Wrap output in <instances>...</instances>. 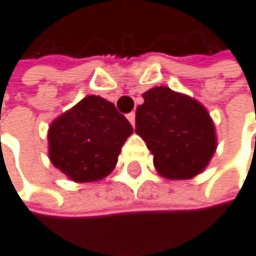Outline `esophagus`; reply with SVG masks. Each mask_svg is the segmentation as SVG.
Wrapping results in <instances>:
<instances>
[{
  "mask_svg": "<svg viewBox=\"0 0 256 256\" xmlns=\"http://www.w3.org/2000/svg\"><path fill=\"white\" fill-rule=\"evenodd\" d=\"M135 116H136V115H135V112H130V114H127V120H129V121L132 122V126L135 124Z\"/></svg>",
  "mask_w": 256,
  "mask_h": 256,
  "instance_id": "34e87169",
  "label": "esophagus"
}]
</instances>
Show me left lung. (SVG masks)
Returning a JSON list of instances; mask_svg holds the SVG:
<instances>
[{
    "mask_svg": "<svg viewBox=\"0 0 256 256\" xmlns=\"http://www.w3.org/2000/svg\"><path fill=\"white\" fill-rule=\"evenodd\" d=\"M135 132L147 142L156 170L171 180L200 174L216 150L213 121L196 100L166 86L142 94Z\"/></svg>",
    "mask_w": 256,
    "mask_h": 256,
    "instance_id": "obj_1",
    "label": "left lung"
}]
</instances>
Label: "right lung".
Segmentation results:
<instances>
[{
	"label": "right lung",
	"instance_id": "right-lung-1",
	"mask_svg": "<svg viewBox=\"0 0 256 256\" xmlns=\"http://www.w3.org/2000/svg\"><path fill=\"white\" fill-rule=\"evenodd\" d=\"M132 134V124L114 103L88 96L50 124L49 158L72 180L96 182L114 170Z\"/></svg>",
	"mask_w": 256,
	"mask_h": 256
}]
</instances>
